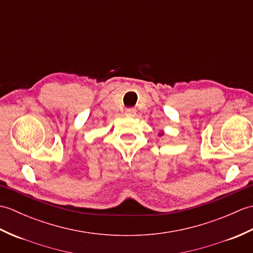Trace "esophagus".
<instances>
[{
	"instance_id": "esophagus-1",
	"label": "esophagus",
	"mask_w": 253,
	"mask_h": 253,
	"mask_svg": "<svg viewBox=\"0 0 253 253\" xmlns=\"http://www.w3.org/2000/svg\"><path fill=\"white\" fill-rule=\"evenodd\" d=\"M136 113H137V111L135 109H127L125 111V115L127 117H135L136 116Z\"/></svg>"
}]
</instances>
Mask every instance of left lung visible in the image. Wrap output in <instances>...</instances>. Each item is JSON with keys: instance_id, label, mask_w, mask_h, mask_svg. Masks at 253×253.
<instances>
[{"instance_id": "left-lung-1", "label": "left lung", "mask_w": 253, "mask_h": 253, "mask_svg": "<svg viewBox=\"0 0 253 253\" xmlns=\"http://www.w3.org/2000/svg\"><path fill=\"white\" fill-rule=\"evenodd\" d=\"M163 135H164V131H161V132L159 133V136H160V137H161V136H163Z\"/></svg>"}]
</instances>
